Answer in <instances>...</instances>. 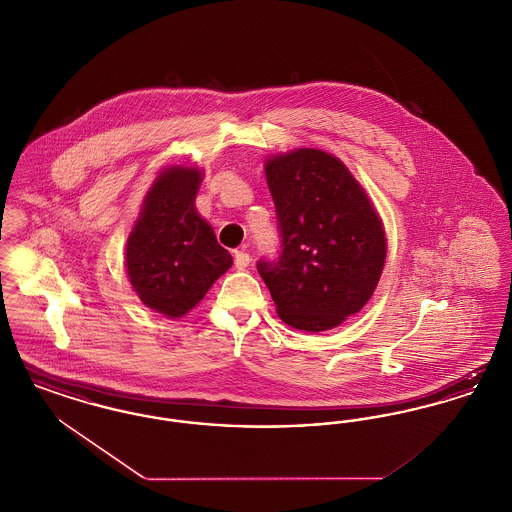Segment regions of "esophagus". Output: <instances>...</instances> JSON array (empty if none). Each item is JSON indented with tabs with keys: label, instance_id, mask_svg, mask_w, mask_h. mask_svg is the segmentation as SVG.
<instances>
[{
	"label": "esophagus",
	"instance_id": "34e87169",
	"mask_svg": "<svg viewBox=\"0 0 512 512\" xmlns=\"http://www.w3.org/2000/svg\"><path fill=\"white\" fill-rule=\"evenodd\" d=\"M249 261H251V257H249V253L247 251H234V265L236 268H245L249 265Z\"/></svg>",
	"mask_w": 512,
	"mask_h": 512
}]
</instances>
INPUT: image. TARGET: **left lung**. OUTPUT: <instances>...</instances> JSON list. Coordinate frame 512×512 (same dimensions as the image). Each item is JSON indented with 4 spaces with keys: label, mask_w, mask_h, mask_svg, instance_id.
<instances>
[{
    "label": "left lung",
    "mask_w": 512,
    "mask_h": 512,
    "mask_svg": "<svg viewBox=\"0 0 512 512\" xmlns=\"http://www.w3.org/2000/svg\"><path fill=\"white\" fill-rule=\"evenodd\" d=\"M280 257L257 270L278 317L305 332H324L359 313L386 263L382 220L338 157L301 147L265 163Z\"/></svg>",
    "instance_id": "8db88e82"
}]
</instances>
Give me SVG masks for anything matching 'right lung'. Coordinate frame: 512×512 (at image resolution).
<instances>
[{
    "label": "right lung",
    "mask_w": 512,
    "mask_h": 512,
    "mask_svg": "<svg viewBox=\"0 0 512 512\" xmlns=\"http://www.w3.org/2000/svg\"><path fill=\"white\" fill-rule=\"evenodd\" d=\"M201 171L169 167L149 188L126 244V270L142 303L169 318L192 311L232 267L213 228L195 211Z\"/></svg>",
    "instance_id": "right-lung-1"
}]
</instances>
